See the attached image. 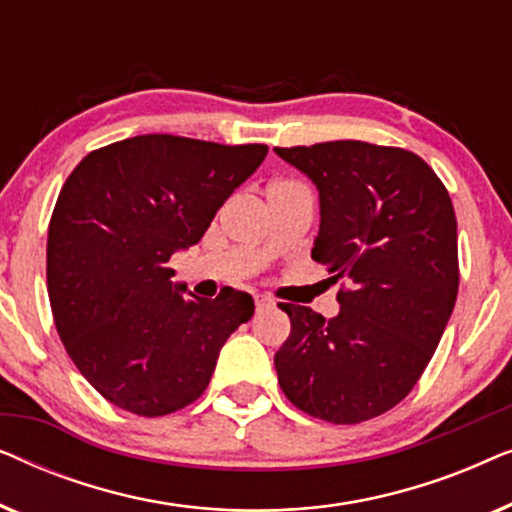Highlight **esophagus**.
Segmentation results:
<instances>
[{"instance_id": "esophagus-1", "label": "esophagus", "mask_w": 512, "mask_h": 512, "mask_svg": "<svg viewBox=\"0 0 512 512\" xmlns=\"http://www.w3.org/2000/svg\"><path fill=\"white\" fill-rule=\"evenodd\" d=\"M275 305V300H272L270 296H263V293H256V310H268V307Z\"/></svg>"}]
</instances>
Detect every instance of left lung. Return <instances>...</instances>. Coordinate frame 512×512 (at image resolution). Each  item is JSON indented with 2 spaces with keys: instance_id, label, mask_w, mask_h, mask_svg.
<instances>
[{
  "instance_id": "1",
  "label": "left lung",
  "mask_w": 512,
  "mask_h": 512,
  "mask_svg": "<svg viewBox=\"0 0 512 512\" xmlns=\"http://www.w3.org/2000/svg\"><path fill=\"white\" fill-rule=\"evenodd\" d=\"M319 191L312 258L338 291V317L282 303L291 333L279 387L307 415L359 424L403 401L429 366L459 291L457 216L412 151L356 139L275 149Z\"/></svg>"
}]
</instances>
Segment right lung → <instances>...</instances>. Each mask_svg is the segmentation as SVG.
<instances>
[{"label": "right lung", "mask_w": 512, "mask_h": 512, "mask_svg": "<svg viewBox=\"0 0 512 512\" xmlns=\"http://www.w3.org/2000/svg\"><path fill=\"white\" fill-rule=\"evenodd\" d=\"M265 156V144L139 135L90 151L67 177L48 226V298L67 354L109 403L163 417L207 389L254 298L228 286L184 296L165 263L200 242Z\"/></svg>", "instance_id": "obj_1"}]
</instances>
